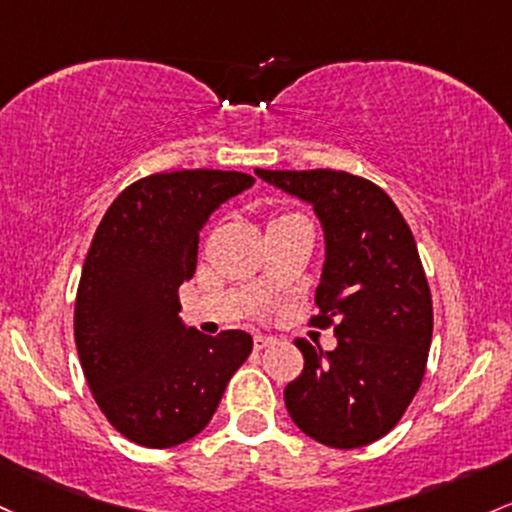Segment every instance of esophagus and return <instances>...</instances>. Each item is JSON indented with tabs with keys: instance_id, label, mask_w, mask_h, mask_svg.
<instances>
[{
	"instance_id": "34e87169",
	"label": "esophagus",
	"mask_w": 512,
	"mask_h": 512,
	"mask_svg": "<svg viewBox=\"0 0 512 512\" xmlns=\"http://www.w3.org/2000/svg\"><path fill=\"white\" fill-rule=\"evenodd\" d=\"M269 345H274V338H269V335H255V338H252V347H255L257 352L265 350Z\"/></svg>"
}]
</instances>
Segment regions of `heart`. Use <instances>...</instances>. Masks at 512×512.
Here are the masks:
<instances>
[{"label":"heart","mask_w":512,"mask_h":512,"mask_svg":"<svg viewBox=\"0 0 512 512\" xmlns=\"http://www.w3.org/2000/svg\"><path fill=\"white\" fill-rule=\"evenodd\" d=\"M291 218H301V216H296V213H282V216H274L272 221H269V226H277V223L291 221Z\"/></svg>","instance_id":"1"}]
</instances>
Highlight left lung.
Listing matches in <instances>:
<instances>
[{"instance_id":"8db88e82","label":"left lung","mask_w":512,"mask_h":512,"mask_svg":"<svg viewBox=\"0 0 512 512\" xmlns=\"http://www.w3.org/2000/svg\"><path fill=\"white\" fill-rule=\"evenodd\" d=\"M255 172L311 204L325 235L311 323L335 325L338 347L296 340L303 372L284 389L286 411L320 445H372L396 428L428 364L432 296L411 228L384 189L350 172Z\"/></svg>"}]
</instances>
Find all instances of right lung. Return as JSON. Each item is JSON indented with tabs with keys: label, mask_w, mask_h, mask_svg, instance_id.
<instances>
[{
	"label": "right lung",
	"mask_w": 512,
	"mask_h": 512,
	"mask_svg": "<svg viewBox=\"0 0 512 512\" xmlns=\"http://www.w3.org/2000/svg\"><path fill=\"white\" fill-rule=\"evenodd\" d=\"M252 184L245 172L150 174L116 196L94 233L77 286V355L101 413L136 445L199 435L250 357L245 330L187 328L177 291L194 277L199 230Z\"/></svg>",
	"instance_id": "add662e5"
}]
</instances>
